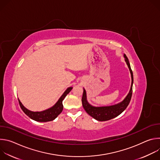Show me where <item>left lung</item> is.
I'll return each mask as SVG.
<instances>
[{"mask_svg": "<svg viewBox=\"0 0 160 160\" xmlns=\"http://www.w3.org/2000/svg\"><path fill=\"white\" fill-rule=\"evenodd\" d=\"M124 57L125 58V61L129 68V70L131 73V77H132V84L130 87V90L127 95V96L125 98V99L120 103L111 106H106V107H94L89 104L87 101L86 98V92L85 90L83 89V93L82 98V105L85 110V111L90 116L94 118V119L100 121V122H104L109 120L111 119H112L118 117L120 114L127 108L128 105L130 103V101L131 100L132 95V85L133 82V73L132 70L131 69L130 64L128 61V59L127 58V56L125 54Z\"/></svg>", "mask_w": 160, "mask_h": 160, "instance_id": "8db88e82", "label": "left lung"}]
</instances>
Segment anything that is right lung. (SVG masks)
Here are the masks:
<instances>
[{"instance_id":"1","label":"right lung","mask_w":160,"mask_h":160,"mask_svg":"<svg viewBox=\"0 0 160 160\" xmlns=\"http://www.w3.org/2000/svg\"><path fill=\"white\" fill-rule=\"evenodd\" d=\"M72 87L68 88L64 92V94L62 95V96L60 98V99L57 102V103L53 107L43 111H41V112L31 111L27 109V108H25L23 106V105L21 104L20 101L18 99L19 104L21 109L23 111V112L28 117H29L30 118L33 119V120L40 122H46L52 121L62 112L63 109L62 101L66 97V96L72 90Z\"/></svg>"}]
</instances>
